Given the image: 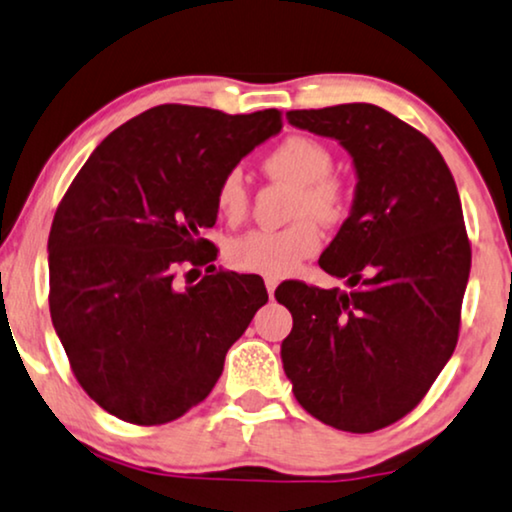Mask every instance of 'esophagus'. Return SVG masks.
<instances>
[{
    "instance_id": "esophagus-1",
    "label": "esophagus",
    "mask_w": 512,
    "mask_h": 512,
    "mask_svg": "<svg viewBox=\"0 0 512 512\" xmlns=\"http://www.w3.org/2000/svg\"><path fill=\"white\" fill-rule=\"evenodd\" d=\"M264 285H267L269 297H274V292H276V288H278V281H276V278H264Z\"/></svg>"
}]
</instances>
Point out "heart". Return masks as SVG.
<instances>
[{
	"mask_svg": "<svg viewBox=\"0 0 512 512\" xmlns=\"http://www.w3.org/2000/svg\"><path fill=\"white\" fill-rule=\"evenodd\" d=\"M264 170L276 180L297 187L292 201V217L297 222L278 231L257 229L234 238L229 243L227 260L231 267L245 274L283 278L316 255L323 245V231L312 217L325 224L342 220L349 210V192L339 177L330 175V149L306 135H290L278 142L264 159ZM215 203L224 220H243L250 199L241 170L231 168L224 173L217 185Z\"/></svg>",
	"mask_w": 512,
	"mask_h": 512,
	"instance_id": "obj_1",
	"label": "heart"
}]
</instances>
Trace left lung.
I'll return each mask as SVG.
<instances>
[{"mask_svg": "<svg viewBox=\"0 0 512 512\" xmlns=\"http://www.w3.org/2000/svg\"><path fill=\"white\" fill-rule=\"evenodd\" d=\"M290 126L351 154V213L320 255L349 292L288 281L281 344L297 403L323 424L372 433L421 403L459 339L470 243L454 177L431 140L367 102L292 109Z\"/></svg>", "mask_w": 512, "mask_h": 512, "instance_id": "1", "label": "left lung"}]
</instances>
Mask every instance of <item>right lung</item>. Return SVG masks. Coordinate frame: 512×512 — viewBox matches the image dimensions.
I'll use <instances>...</instances> for the list:
<instances>
[{"instance_id": "obj_1", "label": "right lung", "mask_w": 512, "mask_h": 512, "mask_svg": "<svg viewBox=\"0 0 512 512\" xmlns=\"http://www.w3.org/2000/svg\"><path fill=\"white\" fill-rule=\"evenodd\" d=\"M281 128L278 109L159 105L74 177L49 234V306L74 377L105 412L138 426L182 417L267 304L260 276L213 267L187 288L175 276L215 260L201 231L217 220V185Z\"/></svg>"}]
</instances>
